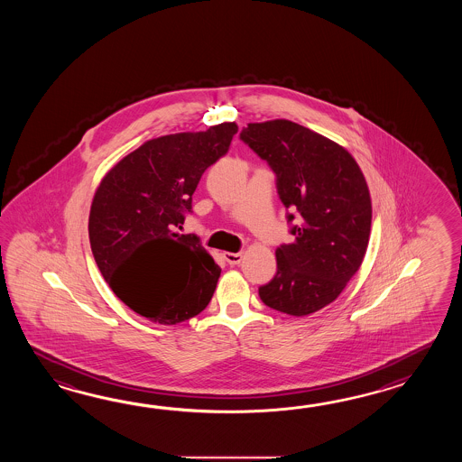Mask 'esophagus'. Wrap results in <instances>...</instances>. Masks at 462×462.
<instances>
[{"label": "esophagus", "mask_w": 462, "mask_h": 462, "mask_svg": "<svg viewBox=\"0 0 462 462\" xmlns=\"http://www.w3.org/2000/svg\"><path fill=\"white\" fill-rule=\"evenodd\" d=\"M243 257H245V255H243V253H225V259H226L227 264H241Z\"/></svg>", "instance_id": "obj_1"}]
</instances>
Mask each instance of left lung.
Here are the masks:
<instances>
[{"mask_svg":"<svg viewBox=\"0 0 462 462\" xmlns=\"http://www.w3.org/2000/svg\"><path fill=\"white\" fill-rule=\"evenodd\" d=\"M241 140L273 168L284 207L300 215L294 241L275 249L277 273L259 297L284 314H314L364 263L372 227L366 180L346 148L285 118L247 124Z\"/></svg>","mask_w":462,"mask_h":462,"instance_id":"8db88e82","label":"left lung"}]
</instances>
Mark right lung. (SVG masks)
<instances>
[{"label":"right lung","mask_w":462,"mask_h":462,"mask_svg":"<svg viewBox=\"0 0 462 462\" xmlns=\"http://www.w3.org/2000/svg\"><path fill=\"white\" fill-rule=\"evenodd\" d=\"M236 132V122H225L152 138L110 168L96 189L88 239L98 271L124 304L155 324L185 322L215 294L219 265L197 236L177 229L199 178L226 153Z\"/></svg>","instance_id":"add662e5"}]
</instances>
